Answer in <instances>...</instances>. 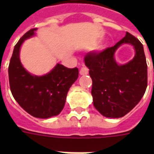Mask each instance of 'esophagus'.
Returning a JSON list of instances; mask_svg holds the SVG:
<instances>
[{
	"mask_svg": "<svg viewBox=\"0 0 154 154\" xmlns=\"http://www.w3.org/2000/svg\"><path fill=\"white\" fill-rule=\"evenodd\" d=\"M89 73V69L86 67H83L80 70V74L81 75H87Z\"/></svg>",
	"mask_w": 154,
	"mask_h": 154,
	"instance_id": "esophagus-1",
	"label": "esophagus"
}]
</instances>
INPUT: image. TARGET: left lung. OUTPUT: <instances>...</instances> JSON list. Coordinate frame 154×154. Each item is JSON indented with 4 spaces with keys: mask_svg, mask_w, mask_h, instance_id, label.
Returning <instances> with one entry per match:
<instances>
[{
    "mask_svg": "<svg viewBox=\"0 0 154 154\" xmlns=\"http://www.w3.org/2000/svg\"><path fill=\"white\" fill-rule=\"evenodd\" d=\"M123 44L134 47L135 55L125 64H119L115 53ZM93 81L92 96L95 109L104 117L119 118L130 112L145 94L147 87V64L143 45L126 32L114 46L85 57Z\"/></svg>",
    "mask_w": 154,
    "mask_h": 154,
    "instance_id": "1",
    "label": "left lung"
}]
</instances>
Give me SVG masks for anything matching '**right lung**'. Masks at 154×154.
I'll list each match as a JSON object with an SVG mask.
<instances>
[{
  "instance_id": "1",
  "label": "right lung",
  "mask_w": 154,
  "mask_h": 154,
  "mask_svg": "<svg viewBox=\"0 0 154 154\" xmlns=\"http://www.w3.org/2000/svg\"><path fill=\"white\" fill-rule=\"evenodd\" d=\"M37 29L28 31L13 49L8 66L9 85L13 97L32 117L42 119L57 116L65 106L69 89L78 77V69L57 63L48 73L37 76L28 72L20 60L25 40L34 37Z\"/></svg>"
}]
</instances>
